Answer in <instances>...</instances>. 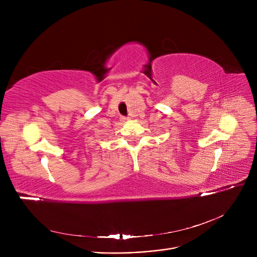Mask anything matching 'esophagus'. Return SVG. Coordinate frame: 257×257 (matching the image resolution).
<instances>
[{"mask_svg": "<svg viewBox=\"0 0 257 257\" xmlns=\"http://www.w3.org/2000/svg\"><path fill=\"white\" fill-rule=\"evenodd\" d=\"M120 120H121V121H127V120H128V117H125V116H121V117H120Z\"/></svg>", "mask_w": 257, "mask_h": 257, "instance_id": "esophagus-1", "label": "esophagus"}]
</instances>
